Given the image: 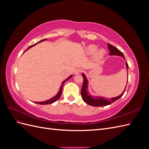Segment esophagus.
<instances>
[{
  "mask_svg": "<svg viewBox=\"0 0 149 149\" xmlns=\"http://www.w3.org/2000/svg\"><path fill=\"white\" fill-rule=\"evenodd\" d=\"M82 72V70L81 68H76L75 70H74V74H80Z\"/></svg>",
  "mask_w": 149,
  "mask_h": 149,
  "instance_id": "34e87169",
  "label": "esophagus"
}]
</instances>
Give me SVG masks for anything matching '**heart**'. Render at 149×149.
Masks as SVG:
<instances>
[{
    "mask_svg": "<svg viewBox=\"0 0 149 149\" xmlns=\"http://www.w3.org/2000/svg\"><path fill=\"white\" fill-rule=\"evenodd\" d=\"M97 49V47L96 45H90L86 48V52L88 54V55H93L94 53L96 52ZM106 52L104 49H101L96 53V58L98 59H100V58H102Z\"/></svg>",
    "mask_w": 149,
    "mask_h": 149,
    "instance_id": "b5f03b06",
    "label": "heart"
}]
</instances>
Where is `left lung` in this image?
Returning <instances> with one entry per match:
<instances>
[{
  "instance_id": "left-lung-1",
  "label": "left lung",
  "mask_w": 149,
  "mask_h": 149,
  "mask_svg": "<svg viewBox=\"0 0 149 149\" xmlns=\"http://www.w3.org/2000/svg\"><path fill=\"white\" fill-rule=\"evenodd\" d=\"M108 45V48H109V55H118V56H123L125 58L123 53H122L119 49H118L117 48H116L115 47H114L112 45L107 43ZM125 65L126 67H127V69L128 70L129 69V65L127 64V63H125ZM128 74V73H127ZM82 76L83 77V84L82 86V88H81V94L82 96V99L83 100L86 102L88 104L92 106H95V107H97V106H107L111 104V103L115 102L116 101H117L119 99L123 96V95L124 94L125 90L126 88L124 89V91H123V93H122L120 96L116 97H113L111 99H106L104 97H92L91 96L88 95V92L86 91V89L88 88V81L86 79V78L85 75L83 73Z\"/></svg>"
}]
</instances>
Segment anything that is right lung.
Listing matches in <instances>:
<instances>
[{
	"label": "right lung",
	"mask_w": 149,
	"mask_h": 149,
	"mask_svg": "<svg viewBox=\"0 0 149 149\" xmlns=\"http://www.w3.org/2000/svg\"><path fill=\"white\" fill-rule=\"evenodd\" d=\"M46 40V39H44V40H41V41H40L39 42H38V43H40V42H42V41H43V40ZM37 43H35V44H34V45H31V46H30L28 48H27V49H29L30 48H31V47H33V46H34V45H35L36 44H37ZM72 77V75H71L70 77H68V78L66 79H65L63 82L62 83V84H61V87H60V90H59V92L58 93V94H56V95L55 96V97H52V99H50V100H47V101H43V102H35V103H37V104H42V105H45V104H52V103H53V102H55L56 101H57L58 99H59L60 97V96H61V93H62V89H63V84H64V83L68 79H70V78H71Z\"/></svg>",
	"instance_id": "right-lung-1"
}]
</instances>
